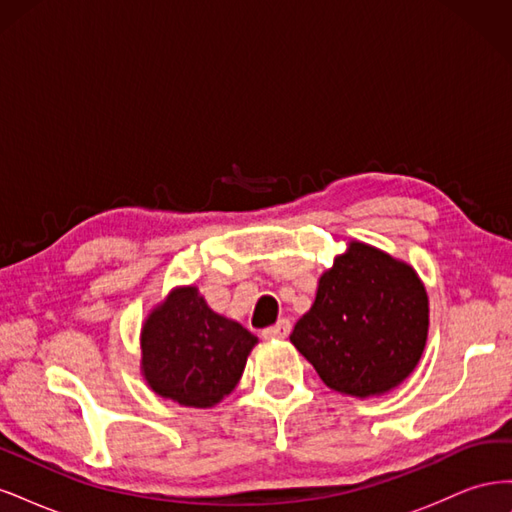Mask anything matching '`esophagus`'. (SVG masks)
<instances>
[{"instance_id": "obj_1", "label": "esophagus", "mask_w": 512, "mask_h": 512, "mask_svg": "<svg viewBox=\"0 0 512 512\" xmlns=\"http://www.w3.org/2000/svg\"><path fill=\"white\" fill-rule=\"evenodd\" d=\"M290 331H292L290 320L282 318L280 322L273 324V327H267L265 331H262V337H265V339H284V337L290 335Z\"/></svg>"}]
</instances>
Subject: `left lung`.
Instances as JSON below:
<instances>
[{"label":"left lung","mask_w":512,"mask_h":512,"mask_svg":"<svg viewBox=\"0 0 512 512\" xmlns=\"http://www.w3.org/2000/svg\"><path fill=\"white\" fill-rule=\"evenodd\" d=\"M429 331L425 284L408 262L350 241L318 280L309 312L290 342L329 389L380 397L421 361Z\"/></svg>","instance_id":"obj_1"}]
</instances>
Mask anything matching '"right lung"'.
I'll return each mask as SVG.
<instances>
[{
    "instance_id": "obj_1",
    "label": "right lung",
    "mask_w": 512,
    "mask_h": 512,
    "mask_svg": "<svg viewBox=\"0 0 512 512\" xmlns=\"http://www.w3.org/2000/svg\"><path fill=\"white\" fill-rule=\"evenodd\" d=\"M258 337L215 314L196 286H177L147 314L141 374L149 389L185 408H213L239 384Z\"/></svg>"
}]
</instances>
